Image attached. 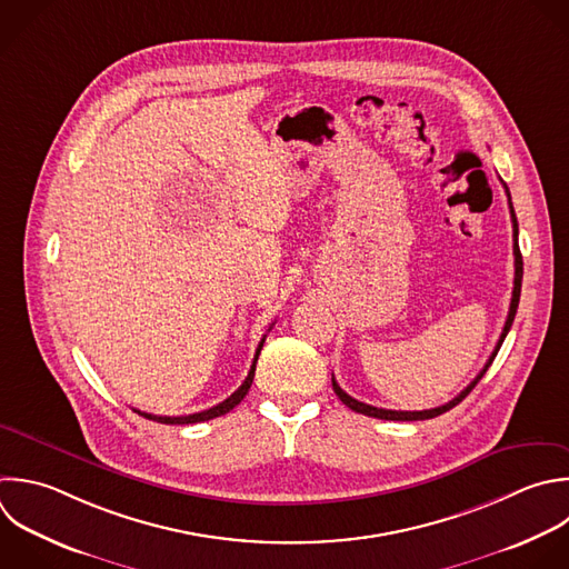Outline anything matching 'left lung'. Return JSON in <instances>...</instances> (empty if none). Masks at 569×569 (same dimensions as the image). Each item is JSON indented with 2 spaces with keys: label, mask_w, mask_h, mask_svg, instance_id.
Listing matches in <instances>:
<instances>
[{
  "label": "left lung",
  "mask_w": 569,
  "mask_h": 569,
  "mask_svg": "<svg viewBox=\"0 0 569 569\" xmlns=\"http://www.w3.org/2000/svg\"><path fill=\"white\" fill-rule=\"evenodd\" d=\"M502 182V180H500ZM502 187H505V193H507V204H509V213H511V224H513V291H511V302H509V313H507V320H505V327H502V333H500V338H498V342H496V347H493V351H491V356H489V360L485 362V367H482V371L453 398V400H449L447 405H442V407H433V409H425V411H391V409H380V407H371V405H367V402H360V400H356V398H351L349 393H345L342 389H340V385L336 382V378H331V382H333V391H336V396L349 407V409H353V411H358V413H365V416H371V418H380V420H427V418H436V416H440V413H445V411H449L451 407H456L476 385H478V380L485 376V371L489 369V365L493 362V358H496V353H498V349H500V345H502V340H505V336H507V331H509V327H511V322H513V316H516V309H518V300H520V282H522V256H520V249H518V222H516V213H513V207H511V196H509V189H507V184L502 182Z\"/></svg>",
  "instance_id": "8db88e82"
}]
</instances>
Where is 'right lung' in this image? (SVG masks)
<instances>
[{
    "label": "right lung",
    "mask_w": 569,
    "mask_h": 569,
    "mask_svg": "<svg viewBox=\"0 0 569 569\" xmlns=\"http://www.w3.org/2000/svg\"><path fill=\"white\" fill-rule=\"evenodd\" d=\"M271 329V327H269ZM264 345V338L260 340L258 349H256V358H253V365L244 378V382L227 398L222 400L220 405L211 407V409H204V411H198V413H189V416H156V413H147V411H140V409H133L138 411L140 416L149 418V420H156V422H164V425H193V422H202V420H211V418H218V416H224L227 411H231L236 405H240V400L247 396V391L251 389V382H253V376H256V362H258V356H260V349Z\"/></svg>",
    "instance_id": "obj_1"
}]
</instances>
